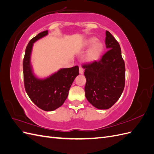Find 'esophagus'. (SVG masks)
<instances>
[{
  "mask_svg": "<svg viewBox=\"0 0 154 154\" xmlns=\"http://www.w3.org/2000/svg\"><path fill=\"white\" fill-rule=\"evenodd\" d=\"M83 71H84V70H83V69L80 66V74H82L83 73Z\"/></svg>",
  "mask_w": 154,
  "mask_h": 154,
  "instance_id": "obj_1",
  "label": "esophagus"
}]
</instances>
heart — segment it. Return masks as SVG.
Listing matches in <instances>:
<instances>
[{
	"label": "heart",
	"instance_id": "heart-1",
	"mask_svg": "<svg viewBox=\"0 0 154 154\" xmlns=\"http://www.w3.org/2000/svg\"><path fill=\"white\" fill-rule=\"evenodd\" d=\"M97 39L92 37L87 42V45H92V47L88 51L86 55V60L88 62H94L98 59L103 51V45L100 42H96Z\"/></svg>",
	"mask_w": 154,
	"mask_h": 154
}]
</instances>
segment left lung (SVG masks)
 I'll list each match as a JSON object with an SVG mask.
<instances>
[{"instance_id":"left-lung-1","label":"left lung","mask_w":154,"mask_h":154,"mask_svg":"<svg viewBox=\"0 0 154 154\" xmlns=\"http://www.w3.org/2000/svg\"><path fill=\"white\" fill-rule=\"evenodd\" d=\"M106 48L109 49L99 61L83 64L86 78L85 97L98 109H108L122 95L125 83V66L118 41L106 31Z\"/></svg>"}]
</instances>
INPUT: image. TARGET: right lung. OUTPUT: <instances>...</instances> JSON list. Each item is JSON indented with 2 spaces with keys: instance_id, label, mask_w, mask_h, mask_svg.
I'll use <instances>...</instances> for the list:
<instances>
[{
  "instance_id": "right-lung-1",
  "label": "right lung",
  "mask_w": 154,
  "mask_h": 154,
  "mask_svg": "<svg viewBox=\"0 0 154 154\" xmlns=\"http://www.w3.org/2000/svg\"><path fill=\"white\" fill-rule=\"evenodd\" d=\"M48 34V31L41 32L29 41L23 60V71L25 89L31 100L42 110L53 111L61 106L67 99L70 87L79 74V67L76 66L61 69L45 79L34 75L31 65L32 45Z\"/></svg>"
}]
</instances>
